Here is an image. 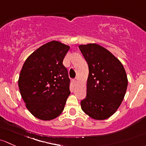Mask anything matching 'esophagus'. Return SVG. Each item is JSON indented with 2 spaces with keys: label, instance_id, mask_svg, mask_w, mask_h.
Returning <instances> with one entry per match:
<instances>
[{
  "label": "esophagus",
  "instance_id": "1",
  "mask_svg": "<svg viewBox=\"0 0 146 146\" xmlns=\"http://www.w3.org/2000/svg\"><path fill=\"white\" fill-rule=\"evenodd\" d=\"M77 80H78V78H75V79H74L73 80H72V82H74V83H76V82H77Z\"/></svg>",
  "mask_w": 146,
  "mask_h": 146
}]
</instances>
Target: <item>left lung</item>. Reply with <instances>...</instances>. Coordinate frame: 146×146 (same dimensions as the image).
I'll use <instances>...</instances> for the list:
<instances>
[{"label": "left lung", "mask_w": 146, "mask_h": 146, "mask_svg": "<svg viewBox=\"0 0 146 146\" xmlns=\"http://www.w3.org/2000/svg\"><path fill=\"white\" fill-rule=\"evenodd\" d=\"M79 48L89 71L82 109L94 119H106L117 110L125 96L128 86L126 71L117 58L100 45L88 43Z\"/></svg>", "instance_id": "left-lung-1"}]
</instances>
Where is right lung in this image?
<instances>
[{
  "label": "right lung",
  "instance_id": "add662e5",
  "mask_svg": "<svg viewBox=\"0 0 146 146\" xmlns=\"http://www.w3.org/2000/svg\"><path fill=\"white\" fill-rule=\"evenodd\" d=\"M70 46L52 40L27 58L18 86L28 110L35 117L49 121L62 112L70 94V79L63 65Z\"/></svg>",
  "mask_w": 146,
  "mask_h": 146
}]
</instances>
